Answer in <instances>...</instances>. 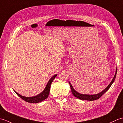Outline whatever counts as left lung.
Instances as JSON below:
<instances>
[{
	"instance_id": "left-lung-1",
	"label": "left lung",
	"mask_w": 123,
	"mask_h": 123,
	"mask_svg": "<svg viewBox=\"0 0 123 123\" xmlns=\"http://www.w3.org/2000/svg\"><path fill=\"white\" fill-rule=\"evenodd\" d=\"M116 74H117V71L115 74V75L113 78V79L112 80V81H111V82L110 83L108 87H107L105 90H103L102 92H101L100 93H99L98 94H97V95H83V94H81L78 93V92H77L75 91L73 87L72 86L71 83L69 82V84L70 86V87H71V92L72 93L73 95H74V96H75V97H77L78 98H79L81 100H89V101H92V100H97V99H98L99 98H100L101 97L103 96L104 93H105L107 91L109 88H110L111 86V85L113 84V83L114 82L115 79V78L116 76Z\"/></svg>"
}]
</instances>
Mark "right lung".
I'll use <instances>...</instances> for the list:
<instances>
[{
  "mask_svg": "<svg viewBox=\"0 0 123 123\" xmlns=\"http://www.w3.org/2000/svg\"><path fill=\"white\" fill-rule=\"evenodd\" d=\"M56 74L54 75L53 77H52L50 80L49 81V82L47 84L45 88L44 89V90L43 91V92H42L39 95L34 96V97H24V96H22L21 95H20L19 94H18L17 92H16L15 91H14L16 92V93L19 97L21 98L23 100L26 101V102H28V103H40V102L43 101L44 100H45V99L48 97V96L49 95V90H50V88H51V83L53 82V80L55 79V78L56 77Z\"/></svg>",
  "mask_w": 123,
  "mask_h": 123,
  "instance_id": "1",
  "label": "right lung"
}]
</instances>
